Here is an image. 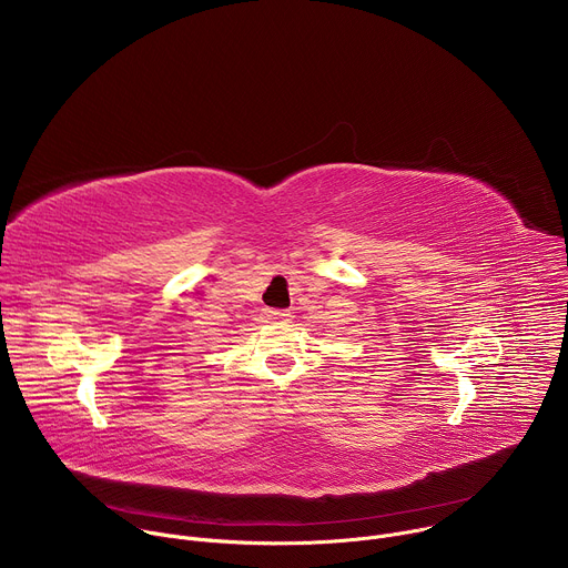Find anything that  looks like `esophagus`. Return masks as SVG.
I'll return each instance as SVG.
<instances>
[{
  "label": "esophagus",
  "instance_id": "esophagus-1",
  "mask_svg": "<svg viewBox=\"0 0 568 568\" xmlns=\"http://www.w3.org/2000/svg\"><path fill=\"white\" fill-rule=\"evenodd\" d=\"M263 316L267 323H290L292 321V314L285 310H265Z\"/></svg>",
  "mask_w": 568,
  "mask_h": 568
}]
</instances>
